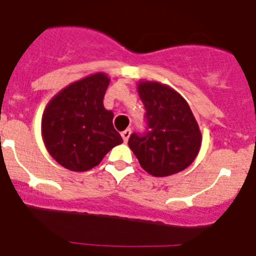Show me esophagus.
<instances>
[{
	"instance_id": "obj_1",
	"label": "esophagus",
	"mask_w": 256,
	"mask_h": 256,
	"mask_svg": "<svg viewBox=\"0 0 256 256\" xmlns=\"http://www.w3.org/2000/svg\"><path fill=\"white\" fill-rule=\"evenodd\" d=\"M130 128H126V130H123V132H122V137H123L124 142L128 141V138H130Z\"/></svg>"
}]
</instances>
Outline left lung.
<instances>
[{
  "label": "left lung",
  "mask_w": 256,
  "mask_h": 256,
  "mask_svg": "<svg viewBox=\"0 0 256 256\" xmlns=\"http://www.w3.org/2000/svg\"><path fill=\"white\" fill-rule=\"evenodd\" d=\"M137 92L146 108L148 132L133 133L130 150L154 177L182 172L196 159L202 140L188 104L170 86L156 80H140Z\"/></svg>",
  "instance_id": "left-lung-1"
}]
</instances>
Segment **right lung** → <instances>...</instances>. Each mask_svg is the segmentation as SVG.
I'll list each match as a JSON object with an SVG mask.
<instances>
[{"label":"right lung","instance_id":"obj_1","mask_svg":"<svg viewBox=\"0 0 256 256\" xmlns=\"http://www.w3.org/2000/svg\"><path fill=\"white\" fill-rule=\"evenodd\" d=\"M108 84L110 76L106 73L90 74L62 88L44 108L42 140L61 166L87 172L123 142L112 126L114 112L104 106Z\"/></svg>","mask_w":256,"mask_h":256}]
</instances>
